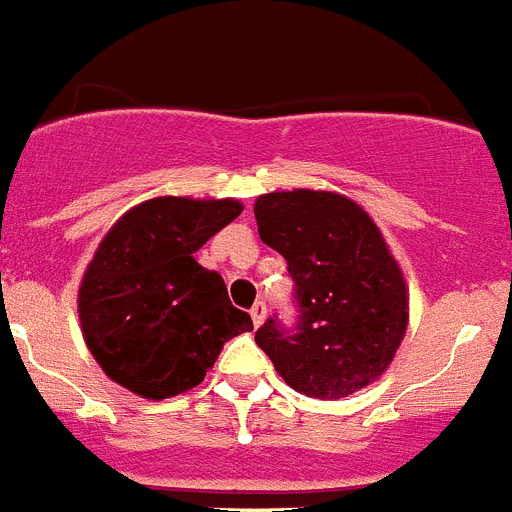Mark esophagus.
Wrapping results in <instances>:
<instances>
[{"label":"esophagus","mask_w":512,"mask_h":512,"mask_svg":"<svg viewBox=\"0 0 512 512\" xmlns=\"http://www.w3.org/2000/svg\"><path fill=\"white\" fill-rule=\"evenodd\" d=\"M264 318H266V302H264V300H256V302H253V307H251V320H253V325L259 328V325L264 323Z\"/></svg>","instance_id":"1"}]
</instances>
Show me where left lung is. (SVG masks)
I'll return each instance as SVG.
<instances>
[{"label":"left lung","mask_w":512,"mask_h":512,"mask_svg":"<svg viewBox=\"0 0 512 512\" xmlns=\"http://www.w3.org/2000/svg\"><path fill=\"white\" fill-rule=\"evenodd\" d=\"M253 215L295 282V323L274 312L256 330L284 382L320 400L374 382L405 336L408 292L372 217L341 194L310 189L264 194Z\"/></svg>","instance_id":"obj_1"}]
</instances>
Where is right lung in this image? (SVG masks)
<instances>
[{
    "label": "right lung",
    "instance_id": "add662e5",
    "mask_svg": "<svg viewBox=\"0 0 512 512\" xmlns=\"http://www.w3.org/2000/svg\"><path fill=\"white\" fill-rule=\"evenodd\" d=\"M241 215L235 200L158 197L104 235L79 289L84 341L107 377L164 400L205 379L228 338L253 330L192 253Z\"/></svg>",
    "mask_w": 512,
    "mask_h": 512
}]
</instances>
